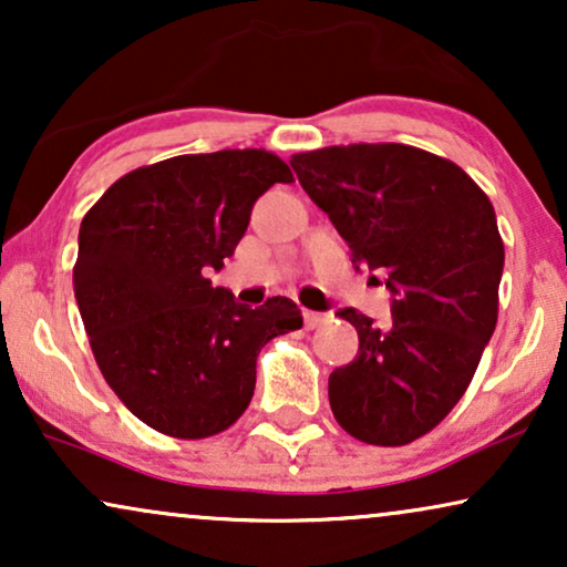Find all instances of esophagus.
Segmentation results:
<instances>
[{"label":"esophagus","mask_w":567,"mask_h":567,"mask_svg":"<svg viewBox=\"0 0 567 567\" xmlns=\"http://www.w3.org/2000/svg\"><path fill=\"white\" fill-rule=\"evenodd\" d=\"M322 322H328V315H320V312H305V328H307V330L320 328Z\"/></svg>","instance_id":"34e87169"}]
</instances>
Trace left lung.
Returning <instances> with one entry per match:
<instances>
[{
  "mask_svg": "<svg viewBox=\"0 0 567 567\" xmlns=\"http://www.w3.org/2000/svg\"><path fill=\"white\" fill-rule=\"evenodd\" d=\"M291 167L355 270L386 274L392 291L384 328L338 312L359 332V355L330 374L332 415L353 439L405 446L452 413L498 322L491 198L460 165L405 144L324 146L293 154Z\"/></svg>",
  "mask_w": 567,
  "mask_h": 567,
  "instance_id": "left-lung-1",
  "label": "left lung"
}]
</instances>
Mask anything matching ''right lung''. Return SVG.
I'll use <instances>...</instances> for the list:
<instances>
[{
    "mask_svg": "<svg viewBox=\"0 0 567 567\" xmlns=\"http://www.w3.org/2000/svg\"><path fill=\"white\" fill-rule=\"evenodd\" d=\"M289 165L266 150L183 154L123 175L84 214L74 297L105 382L150 429L221 433L245 413L260 348L301 328L291 299L258 309L212 286L250 212Z\"/></svg>",
    "mask_w": 567,
    "mask_h": 567,
    "instance_id": "right-lung-1",
    "label": "right lung"
}]
</instances>
